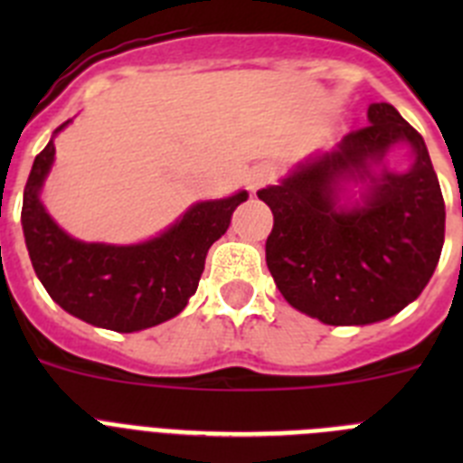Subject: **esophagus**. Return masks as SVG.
<instances>
[{"mask_svg":"<svg viewBox=\"0 0 463 463\" xmlns=\"http://www.w3.org/2000/svg\"><path fill=\"white\" fill-rule=\"evenodd\" d=\"M273 178H276V171H273V166L260 165V166H255L250 174H248L245 183H248L250 192H257V190H261V187H267Z\"/></svg>","mask_w":463,"mask_h":463,"instance_id":"obj_1","label":"esophagus"}]
</instances>
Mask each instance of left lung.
Wrapping results in <instances>:
<instances>
[{"mask_svg": "<svg viewBox=\"0 0 463 463\" xmlns=\"http://www.w3.org/2000/svg\"><path fill=\"white\" fill-rule=\"evenodd\" d=\"M408 142L406 175L373 164ZM370 183L362 204L337 203L342 183ZM273 213L267 267L288 304L325 325H371L415 301L436 271L445 241V202L415 127L392 104H371L369 125L331 153L297 166L280 185L257 192Z\"/></svg>", "mask_w": 463, "mask_h": 463, "instance_id": "left-lung-1", "label": "left lung"}]
</instances>
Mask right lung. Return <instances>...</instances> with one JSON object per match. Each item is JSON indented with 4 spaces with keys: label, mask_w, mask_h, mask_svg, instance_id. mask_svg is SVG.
I'll return each instance as SVG.
<instances>
[{
    "label": "right lung",
    "mask_w": 463,
    "mask_h": 463,
    "mask_svg": "<svg viewBox=\"0 0 463 463\" xmlns=\"http://www.w3.org/2000/svg\"><path fill=\"white\" fill-rule=\"evenodd\" d=\"M67 125L69 120L55 134ZM52 159L51 138L36 155L23 196L24 243L52 301L88 325L120 334L175 317L196 292L208 248L227 232L248 192L194 203L165 234L146 243H83L57 227L39 199Z\"/></svg>",
    "instance_id": "obj_1"
}]
</instances>
